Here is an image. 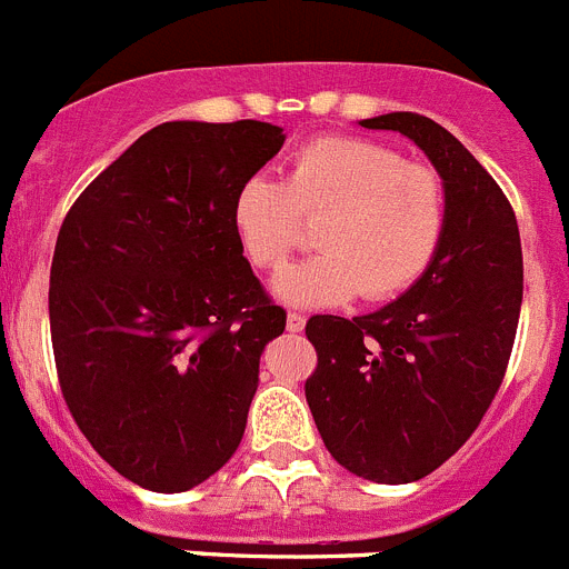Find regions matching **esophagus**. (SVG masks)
I'll use <instances>...</instances> for the list:
<instances>
[{
	"mask_svg": "<svg viewBox=\"0 0 569 569\" xmlns=\"http://www.w3.org/2000/svg\"><path fill=\"white\" fill-rule=\"evenodd\" d=\"M305 316L301 313H288V330L290 333H301V330H305Z\"/></svg>",
	"mask_w": 569,
	"mask_h": 569,
	"instance_id": "1",
	"label": "esophagus"
}]
</instances>
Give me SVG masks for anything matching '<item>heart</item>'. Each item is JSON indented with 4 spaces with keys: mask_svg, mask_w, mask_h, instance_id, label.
Masks as SVG:
<instances>
[{
    "mask_svg": "<svg viewBox=\"0 0 569 569\" xmlns=\"http://www.w3.org/2000/svg\"><path fill=\"white\" fill-rule=\"evenodd\" d=\"M316 224L310 259L281 270L273 290L288 305L321 308L359 293L387 301L433 264L447 228V196L430 164L390 144L333 136L305 144L284 182L250 176L236 190L233 228L250 264L279 270Z\"/></svg>",
    "mask_w": 569,
    "mask_h": 569,
    "instance_id": "obj_1",
    "label": "heart"
}]
</instances>
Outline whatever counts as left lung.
Wrapping results in <instances>:
<instances>
[{
    "instance_id": "8db88e82",
    "label": "left lung",
    "mask_w": 569,
    "mask_h": 569,
    "mask_svg": "<svg viewBox=\"0 0 569 569\" xmlns=\"http://www.w3.org/2000/svg\"><path fill=\"white\" fill-rule=\"evenodd\" d=\"M361 128L399 130L445 179L447 228L413 288L367 316H310L305 381L321 441L345 470L407 485L445 465L485 419L516 341L525 293L519 222L476 156L419 113Z\"/></svg>"
}]
</instances>
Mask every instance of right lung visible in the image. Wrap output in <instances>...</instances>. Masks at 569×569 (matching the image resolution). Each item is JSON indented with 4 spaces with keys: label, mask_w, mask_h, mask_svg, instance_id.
Here are the masks:
<instances>
[{
    "label": "right lung",
    "mask_w": 569,
    "mask_h": 569,
    "mask_svg": "<svg viewBox=\"0 0 569 569\" xmlns=\"http://www.w3.org/2000/svg\"><path fill=\"white\" fill-rule=\"evenodd\" d=\"M281 128L164 122L70 204L50 264V341L70 416L153 492L202 485L236 453L259 356L288 313L233 228L236 190Z\"/></svg>",
    "instance_id": "add662e5"
}]
</instances>
